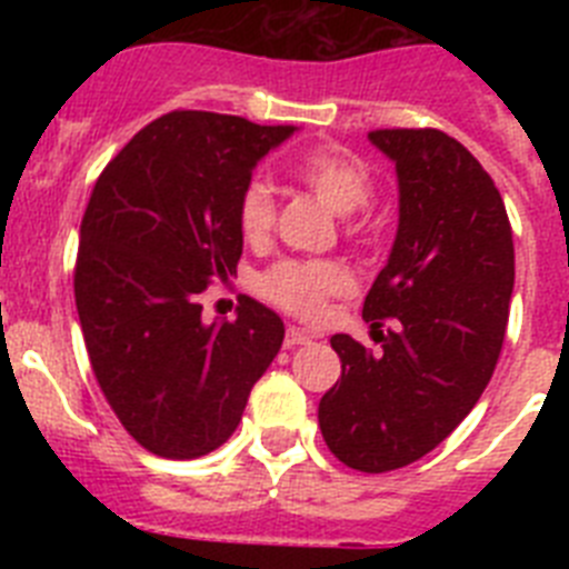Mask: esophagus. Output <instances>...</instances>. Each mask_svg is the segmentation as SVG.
<instances>
[{"label":"esophagus","instance_id":"34e87169","mask_svg":"<svg viewBox=\"0 0 569 569\" xmlns=\"http://www.w3.org/2000/svg\"><path fill=\"white\" fill-rule=\"evenodd\" d=\"M310 339H313V336H310L308 330L288 328V333H284V347H299V345H308Z\"/></svg>","mask_w":569,"mask_h":569}]
</instances>
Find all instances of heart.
Wrapping results in <instances>:
<instances>
[{
  "label": "heart",
  "instance_id": "heart-1",
  "mask_svg": "<svg viewBox=\"0 0 569 569\" xmlns=\"http://www.w3.org/2000/svg\"><path fill=\"white\" fill-rule=\"evenodd\" d=\"M293 176L316 199L336 213L347 216L365 208L373 196V173L359 156L347 150H313L293 164ZM276 222V199L259 179L241 190L239 228L244 239H268ZM353 230V224H350ZM350 276L336 261H279L259 279L261 296L276 308L288 310L299 319L321 316L330 296L345 293Z\"/></svg>",
  "mask_w": 569,
  "mask_h": 569
}]
</instances>
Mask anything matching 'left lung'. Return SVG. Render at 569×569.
<instances>
[{
	"label": "left lung",
	"mask_w": 569,
	"mask_h": 569,
	"mask_svg": "<svg viewBox=\"0 0 569 569\" xmlns=\"http://www.w3.org/2000/svg\"><path fill=\"white\" fill-rule=\"evenodd\" d=\"M396 162L399 233L365 299V321L396 330L370 353L330 339L341 379L319 401L330 453L361 472L413 465L453 433L485 393L505 341L516 256L501 193L453 136L370 130Z\"/></svg>",
	"instance_id": "8db88e82"
}]
</instances>
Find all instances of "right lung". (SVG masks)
Listing matches in <instances>:
<instances>
[{"instance_id":"obj_1","label":"right lung","mask_w":569,"mask_h":569,"mask_svg":"<svg viewBox=\"0 0 569 569\" xmlns=\"http://www.w3.org/2000/svg\"><path fill=\"white\" fill-rule=\"evenodd\" d=\"M293 124L173 110L124 144L79 230V325L116 419L162 459H199L233 436L279 353L284 325L256 299L202 321L196 296L236 273L239 196Z\"/></svg>"}]
</instances>
